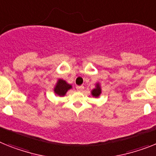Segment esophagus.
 <instances>
[{
	"label": "esophagus",
	"mask_w": 156,
	"mask_h": 156,
	"mask_svg": "<svg viewBox=\"0 0 156 156\" xmlns=\"http://www.w3.org/2000/svg\"><path fill=\"white\" fill-rule=\"evenodd\" d=\"M76 89H77V90H78V91H82V90H84V86H78L77 87H76Z\"/></svg>",
	"instance_id": "obj_1"
}]
</instances>
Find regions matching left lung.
<instances>
[{
	"mask_svg": "<svg viewBox=\"0 0 156 156\" xmlns=\"http://www.w3.org/2000/svg\"><path fill=\"white\" fill-rule=\"evenodd\" d=\"M101 93V89L100 85L98 83V84L96 85V88L94 89V90L91 91V94H92L93 96L95 97V98H98V97L100 96Z\"/></svg>",
	"mask_w": 156,
	"mask_h": 156,
	"instance_id": "left-lung-1",
	"label": "left lung"
}]
</instances>
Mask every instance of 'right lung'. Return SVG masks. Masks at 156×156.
<instances>
[{
    "mask_svg": "<svg viewBox=\"0 0 156 156\" xmlns=\"http://www.w3.org/2000/svg\"><path fill=\"white\" fill-rule=\"evenodd\" d=\"M71 88V85L68 84L66 81L62 80V79H58L55 86V88H54V91H55L56 95L63 97L65 96V94H66L68 90Z\"/></svg>",
    "mask_w": 156,
    "mask_h": 156,
    "instance_id": "obj_1",
    "label": "right lung"
}]
</instances>
